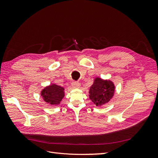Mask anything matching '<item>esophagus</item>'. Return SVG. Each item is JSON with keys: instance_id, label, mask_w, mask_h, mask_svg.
I'll return each instance as SVG.
<instances>
[{"instance_id": "obj_1", "label": "esophagus", "mask_w": 158, "mask_h": 158, "mask_svg": "<svg viewBox=\"0 0 158 158\" xmlns=\"http://www.w3.org/2000/svg\"><path fill=\"white\" fill-rule=\"evenodd\" d=\"M72 86L74 88H78L80 87V84L78 82H76V81H73L72 82Z\"/></svg>"}]
</instances>
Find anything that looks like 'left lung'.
Masks as SVG:
<instances>
[{
	"label": "left lung",
	"instance_id": "8db88e82",
	"mask_svg": "<svg viewBox=\"0 0 158 158\" xmlns=\"http://www.w3.org/2000/svg\"><path fill=\"white\" fill-rule=\"evenodd\" d=\"M114 90V86L111 81L98 78L90 87L89 98L97 106H101L112 98Z\"/></svg>",
	"mask_w": 158,
	"mask_h": 158
}]
</instances>
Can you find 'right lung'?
Wrapping results in <instances>:
<instances>
[{"instance_id": "1", "label": "right lung", "mask_w": 158, "mask_h": 158, "mask_svg": "<svg viewBox=\"0 0 158 158\" xmlns=\"http://www.w3.org/2000/svg\"><path fill=\"white\" fill-rule=\"evenodd\" d=\"M41 95L46 102L51 105H58L64 97V88L52 84L42 90Z\"/></svg>"}]
</instances>
